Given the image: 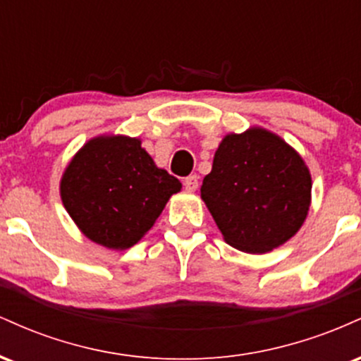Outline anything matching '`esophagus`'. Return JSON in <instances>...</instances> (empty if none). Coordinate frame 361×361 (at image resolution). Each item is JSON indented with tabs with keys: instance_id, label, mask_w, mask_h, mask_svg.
Returning <instances> with one entry per match:
<instances>
[{
	"instance_id": "34e87169",
	"label": "esophagus",
	"mask_w": 361,
	"mask_h": 361,
	"mask_svg": "<svg viewBox=\"0 0 361 361\" xmlns=\"http://www.w3.org/2000/svg\"><path fill=\"white\" fill-rule=\"evenodd\" d=\"M183 185H185L186 192H195V190L198 188V176L197 175L186 176L185 181H183Z\"/></svg>"
}]
</instances>
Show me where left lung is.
<instances>
[{
    "mask_svg": "<svg viewBox=\"0 0 361 361\" xmlns=\"http://www.w3.org/2000/svg\"><path fill=\"white\" fill-rule=\"evenodd\" d=\"M312 178L302 156L263 127L227 134L200 195L224 241L261 255L293 238L307 219Z\"/></svg>",
    "mask_w": 361,
    "mask_h": 361,
    "instance_id": "obj_1",
    "label": "left lung"
}]
</instances>
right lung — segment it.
<instances>
[{
	"label": "right lung",
	"mask_w": 361,
	"mask_h": 361,
	"mask_svg": "<svg viewBox=\"0 0 361 361\" xmlns=\"http://www.w3.org/2000/svg\"><path fill=\"white\" fill-rule=\"evenodd\" d=\"M128 135H98L82 146L62 173L64 209L90 241L115 251L137 244L154 226L180 180L157 168Z\"/></svg>",
	"instance_id": "1"
}]
</instances>
